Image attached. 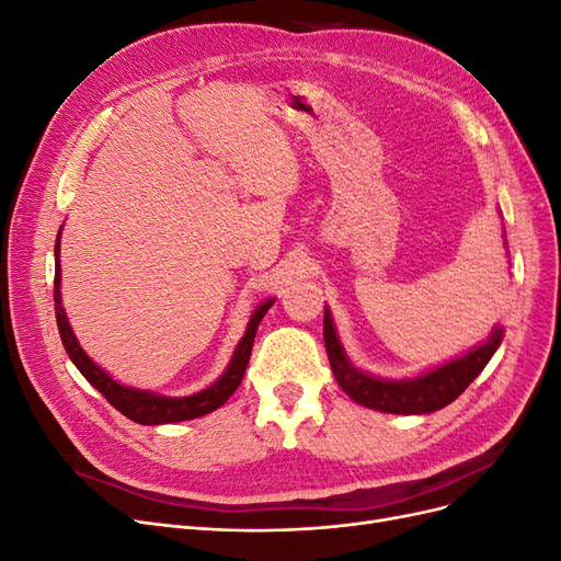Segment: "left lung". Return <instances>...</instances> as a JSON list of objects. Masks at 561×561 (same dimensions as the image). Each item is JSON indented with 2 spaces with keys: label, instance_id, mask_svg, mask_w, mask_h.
<instances>
[{
  "label": "left lung",
  "instance_id": "left-lung-1",
  "mask_svg": "<svg viewBox=\"0 0 561 561\" xmlns=\"http://www.w3.org/2000/svg\"><path fill=\"white\" fill-rule=\"evenodd\" d=\"M322 334H325V348L334 379L344 388V393L358 404L386 414H431L443 410L474 381L503 342V330L494 328L484 344L468 351L461 358L439 365L414 379L388 381L365 375V371L351 365L336 336L330 309H325V318H322Z\"/></svg>",
  "mask_w": 561,
  "mask_h": 561
}]
</instances>
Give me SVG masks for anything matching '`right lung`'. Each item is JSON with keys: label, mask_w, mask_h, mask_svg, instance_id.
<instances>
[{"label": "right lung", "mask_w": 561, "mask_h": 561, "mask_svg": "<svg viewBox=\"0 0 561 561\" xmlns=\"http://www.w3.org/2000/svg\"><path fill=\"white\" fill-rule=\"evenodd\" d=\"M58 254H60V233L56 239L54 301H56V320H58V332L62 339V346H65L67 355H70V360L83 375V379H87L93 388H98L100 393H103V398H107V402L114 407V410H118L135 423H142V426L190 421V419H198V416H206V414L215 412L217 407H222L233 396V390L241 386L248 360H250V353H252L254 334H257V328H260L264 313L274 307L276 299H266L264 304H260L257 309H254V313L248 322V330L239 342V346H236V351L231 355V363L225 369L222 377H219L213 386H208L206 390H201V393L186 396V398H165V396L149 393V390L122 386L118 381H114L105 369H100L87 353H83V348L79 346L77 336L70 328V322H67L62 301H60V260H58Z\"/></svg>", "instance_id": "1"}]
</instances>
